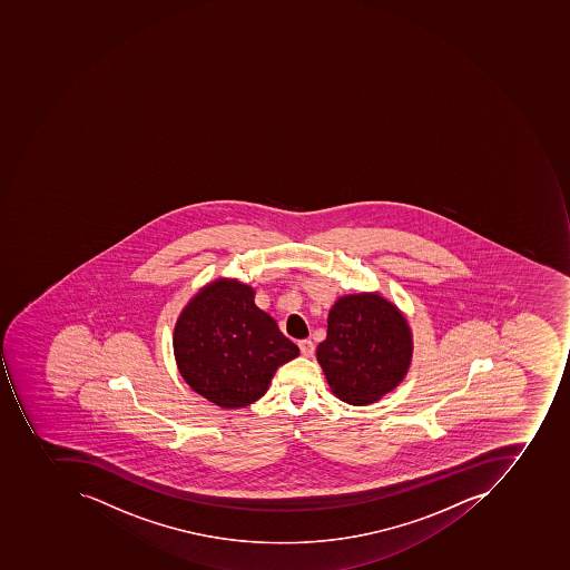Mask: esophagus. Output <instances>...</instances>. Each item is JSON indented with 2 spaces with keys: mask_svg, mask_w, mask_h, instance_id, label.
I'll return each mask as SVG.
<instances>
[{
  "mask_svg": "<svg viewBox=\"0 0 570 570\" xmlns=\"http://www.w3.org/2000/svg\"><path fill=\"white\" fill-rule=\"evenodd\" d=\"M298 347L305 357L312 356V353H314V344H312V341H307V338H305V341H299Z\"/></svg>",
  "mask_w": 570,
  "mask_h": 570,
  "instance_id": "1",
  "label": "esophagus"
}]
</instances>
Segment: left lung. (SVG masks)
I'll return each instance as SVG.
<instances>
[{
    "mask_svg": "<svg viewBox=\"0 0 570 570\" xmlns=\"http://www.w3.org/2000/svg\"><path fill=\"white\" fill-rule=\"evenodd\" d=\"M412 351L405 314L381 293L362 292L335 299L316 357L333 395L350 405H368L402 383Z\"/></svg>",
    "mask_w": 570,
    "mask_h": 570,
    "instance_id": "8db88e82",
    "label": "left lung"
}]
</instances>
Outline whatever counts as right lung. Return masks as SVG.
<instances>
[{
  "label": "right lung",
  "mask_w": 570,
  "mask_h": 570,
  "mask_svg": "<svg viewBox=\"0 0 570 570\" xmlns=\"http://www.w3.org/2000/svg\"><path fill=\"white\" fill-rule=\"evenodd\" d=\"M254 296V287L238 278H216L187 302L175 323L180 375L195 393L223 409L247 407L262 399L278 366L299 354Z\"/></svg>",
  "instance_id": "add662e5"
}]
</instances>
